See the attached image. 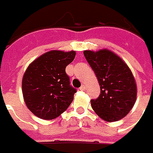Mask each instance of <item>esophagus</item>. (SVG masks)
I'll use <instances>...</instances> for the list:
<instances>
[{"label": "esophagus", "mask_w": 153, "mask_h": 153, "mask_svg": "<svg viewBox=\"0 0 153 153\" xmlns=\"http://www.w3.org/2000/svg\"><path fill=\"white\" fill-rule=\"evenodd\" d=\"M85 88H86V85H82L81 87H80V90H82V91H85Z\"/></svg>", "instance_id": "esophagus-1"}]
</instances>
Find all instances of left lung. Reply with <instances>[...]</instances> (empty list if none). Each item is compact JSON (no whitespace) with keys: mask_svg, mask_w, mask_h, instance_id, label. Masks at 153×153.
I'll return each mask as SVG.
<instances>
[{"mask_svg":"<svg viewBox=\"0 0 153 153\" xmlns=\"http://www.w3.org/2000/svg\"><path fill=\"white\" fill-rule=\"evenodd\" d=\"M83 53L100 85V96L91 100L92 109L107 122L122 120L134 107L137 98V84L130 68L109 49L85 50Z\"/></svg>","mask_w":153,"mask_h":153,"instance_id":"8db88e82","label":"left lung"}]
</instances>
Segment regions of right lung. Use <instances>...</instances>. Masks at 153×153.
I'll return each mask as SVG.
<instances>
[{
	"instance_id": "right-lung-1",
	"label": "right lung",
	"mask_w": 153,
	"mask_h": 153,
	"mask_svg": "<svg viewBox=\"0 0 153 153\" xmlns=\"http://www.w3.org/2000/svg\"><path fill=\"white\" fill-rule=\"evenodd\" d=\"M76 52L52 50L42 54L27 68L22 79V93L27 108L42 120H53L63 113L74 98L65 69Z\"/></svg>"
}]
</instances>
